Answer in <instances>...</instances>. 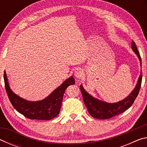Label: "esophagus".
<instances>
[{
    "instance_id": "esophagus-1",
    "label": "esophagus",
    "mask_w": 147,
    "mask_h": 147,
    "mask_svg": "<svg viewBox=\"0 0 147 147\" xmlns=\"http://www.w3.org/2000/svg\"><path fill=\"white\" fill-rule=\"evenodd\" d=\"M74 75L77 78H81L83 76V71L80 68L77 69L75 72H74Z\"/></svg>"
}]
</instances>
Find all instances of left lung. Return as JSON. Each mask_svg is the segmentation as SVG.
Segmentation results:
<instances>
[{
	"mask_svg": "<svg viewBox=\"0 0 147 147\" xmlns=\"http://www.w3.org/2000/svg\"><path fill=\"white\" fill-rule=\"evenodd\" d=\"M131 48L135 52L137 56H138L141 62V58L140 54L139 53L138 47H137L135 42L133 40L131 42ZM142 76V72H141V74L139 77L138 82L137 83L136 88L131 91L130 95L123 100L116 103L105 102L101 101L97 98H94L84 89L82 86L80 85V89L82 94L84 102L88 109L89 113L96 119H108L123 113L126 109L130 108L135 101L137 96H138L141 88Z\"/></svg>",
	"mask_w": 147,
	"mask_h": 147,
	"instance_id": "obj_1",
	"label": "left lung"
}]
</instances>
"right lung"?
Instances as JSON below:
<instances>
[{"label": "right lung", "instance_id": "obj_1", "mask_svg": "<svg viewBox=\"0 0 147 147\" xmlns=\"http://www.w3.org/2000/svg\"><path fill=\"white\" fill-rule=\"evenodd\" d=\"M4 80L8 98L12 106L18 112L30 119L46 121L53 119L58 115L60 111L65 91L68 86L75 84V80L71 76L43 100L31 102L21 98L11 90L5 71Z\"/></svg>", "mask_w": 147, "mask_h": 147}]
</instances>
